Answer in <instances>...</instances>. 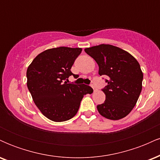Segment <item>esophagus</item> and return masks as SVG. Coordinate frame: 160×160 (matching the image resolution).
Returning <instances> with one entry per match:
<instances>
[{
    "label": "esophagus",
    "instance_id": "34e87169",
    "mask_svg": "<svg viewBox=\"0 0 160 160\" xmlns=\"http://www.w3.org/2000/svg\"><path fill=\"white\" fill-rule=\"evenodd\" d=\"M92 89H93V90H94V92H95V91L97 90V89H96V87H95V86H92Z\"/></svg>",
    "mask_w": 160,
    "mask_h": 160
}]
</instances>
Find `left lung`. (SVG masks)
<instances>
[{
    "mask_svg": "<svg viewBox=\"0 0 160 160\" xmlns=\"http://www.w3.org/2000/svg\"><path fill=\"white\" fill-rule=\"evenodd\" d=\"M84 50L98 64V74L108 77V85L102 89L106 99L97 106L98 113L112 120L124 118L135 106L142 89L143 72L138 62L113 45L100 44Z\"/></svg>",
    "mask_w": 160,
    "mask_h": 160,
    "instance_id": "8db88e82",
    "label": "left lung"
}]
</instances>
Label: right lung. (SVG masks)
<instances>
[{
	"label": "right lung",
	"instance_id": "obj_1",
	"mask_svg": "<svg viewBox=\"0 0 160 160\" xmlns=\"http://www.w3.org/2000/svg\"><path fill=\"white\" fill-rule=\"evenodd\" d=\"M82 48L60 47L47 49L28 67L27 86L40 111L49 120L63 122L78 113L83 95L93 89L85 84L67 83L71 68Z\"/></svg>",
	"mask_w": 160,
	"mask_h": 160
}]
</instances>
